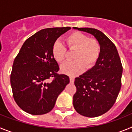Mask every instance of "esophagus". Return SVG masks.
<instances>
[{"label": "esophagus", "mask_w": 132, "mask_h": 132, "mask_svg": "<svg viewBox=\"0 0 132 132\" xmlns=\"http://www.w3.org/2000/svg\"><path fill=\"white\" fill-rule=\"evenodd\" d=\"M69 79H70V82H71V83H73V82H74V80H75L74 78L72 77H70Z\"/></svg>", "instance_id": "1"}]
</instances>
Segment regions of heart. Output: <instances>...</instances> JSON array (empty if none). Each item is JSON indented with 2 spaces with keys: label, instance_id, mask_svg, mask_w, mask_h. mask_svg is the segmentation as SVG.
Masks as SVG:
<instances>
[{
  "label": "heart",
  "instance_id": "obj_1",
  "mask_svg": "<svg viewBox=\"0 0 132 132\" xmlns=\"http://www.w3.org/2000/svg\"><path fill=\"white\" fill-rule=\"evenodd\" d=\"M69 50H75L74 61H67L61 65L63 73L77 76L83 71L85 65L91 68L96 63L101 55V44L95 38H88L80 31H74L65 39ZM52 55L56 61H63L66 57V49L60 42L56 41L52 47Z\"/></svg>",
  "mask_w": 132,
  "mask_h": 132
}]
</instances>
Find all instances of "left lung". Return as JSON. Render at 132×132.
Returning <instances> with one entry per match:
<instances>
[{
	"label": "left lung",
	"instance_id": "obj_1",
	"mask_svg": "<svg viewBox=\"0 0 132 132\" xmlns=\"http://www.w3.org/2000/svg\"><path fill=\"white\" fill-rule=\"evenodd\" d=\"M73 29L90 34L101 44V55L95 65L75 78L77 92L73 101L79 114L97 117L112 107L120 90L123 70L120 58L115 45L100 30L77 27Z\"/></svg>",
	"mask_w": 132,
	"mask_h": 132
}]
</instances>
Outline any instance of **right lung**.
<instances>
[{"label": "right lung", "mask_w": 132, "mask_h": 132, "mask_svg": "<svg viewBox=\"0 0 132 132\" xmlns=\"http://www.w3.org/2000/svg\"><path fill=\"white\" fill-rule=\"evenodd\" d=\"M70 27L43 29L27 39L14 61L10 84L15 102L32 115L53 108L58 96L69 83L65 75L57 74L59 65L52 55L55 41ZM52 77L54 79L49 81Z\"/></svg>", "instance_id": "obj_1"}]
</instances>
